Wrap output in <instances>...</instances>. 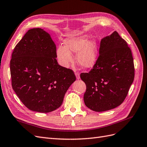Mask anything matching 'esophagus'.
Masks as SVG:
<instances>
[{"mask_svg": "<svg viewBox=\"0 0 147 147\" xmlns=\"http://www.w3.org/2000/svg\"><path fill=\"white\" fill-rule=\"evenodd\" d=\"M75 75H76V79H80V75H79V74L78 73L75 72Z\"/></svg>", "mask_w": 147, "mask_h": 147, "instance_id": "esophagus-1", "label": "esophagus"}]
</instances>
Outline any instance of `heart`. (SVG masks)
<instances>
[{
    "label": "heart",
    "instance_id": "obj_1",
    "mask_svg": "<svg viewBox=\"0 0 147 147\" xmlns=\"http://www.w3.org/2000/svg\"><path fill=\"white\" fill-rule=\"evenodd\" d=\"M88 35L70 36L63 41L64 46L56 49V57L61 67L68 68L73 62L71 53H76V63L83 68H90L95 65L98 59V41L89 40Z\"/></svg>",
    "mask_w": 147,
    "mask_h": 147
}]
</instances>
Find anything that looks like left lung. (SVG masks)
<instances>
[{"label":"left lung","instance_id":"8db88e82","mask_svg":"<svg viewBox=\"0 0 147 147\" xmlns=\"http://www.w3.org/2000/svg\"><path fill=\"white\" fill-rule=\"evenodd\" d=\"M80 78L87 88L84 103L91 110L107 111L123 102L133 82L134 67L130 48L116 31L102 38L93 68Z\"/></svg>","mask_w":147,"mask_h":147}]
</instances>
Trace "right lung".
<instances>
[{
  "label": "right lung",
  "mask_w": 147,
  "mask_h": 147,
  "mask_svg": "<svg viewBox=\"0 0 147 147\" xmlns=\"http://www.w3.org/2000/svg\"><path fill=\"white\" fill-rule=\"evenodd\" d=\"M56 46L51 35L32 29L15 46L10 61L13 90L29 109L48 113L58 109L75 80L73 71L56 60Z\"/></svg>",
  "instance_id": "right-lung-1"
}]
</instances>
